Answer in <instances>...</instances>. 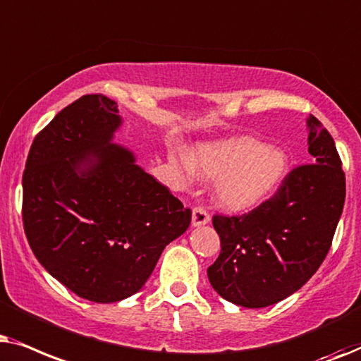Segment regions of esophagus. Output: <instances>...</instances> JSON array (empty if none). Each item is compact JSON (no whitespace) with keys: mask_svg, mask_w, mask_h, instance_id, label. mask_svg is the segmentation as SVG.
Instances as JSON below:
<instances>
[{"mask_svg":"<svg viewBox=\"0 0 361 361\" xmlns=\"http://www.w3.org/2000/svg\"><path fill=\"white\" fill-rule=\"evenodd\" d=\"M209 214L208 211L204 208H201V206H196L193 208V218H191V224L193 226H203V224H208L209 223Z\"/></svg>","mask_w":361,"mask_h":361,"instance_id":"esophagus-1","label":"esophagus"}]
</instances>
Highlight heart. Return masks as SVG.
Listing matches in <instances>:
<instances>
[{"label":"heart","mask_w":361,"mask_h":361,"mask_svg":"<svg viewBox=\"0 0 361 361\" xmlns=\"http://www.w3.org/2000/svg\"><path fill=\"white\" fill-rule=\"evenodd\" d=\"M190 168V163L186 161ZM196 175L219 181L216 203L229 213L251 211L267 200L284 180L287 157L256 138L239 137L198 148Z\"/></svg>","instance_id":"1"}]
</instances>
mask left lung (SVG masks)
Listing matches in <instances>:
<instances>
[{
    "mask_svg": "<svg viewBox=\"0 0 361 361\" xmlns=\"http://www.w3.org/2000/svg\"><path fill=\"white\" fill-rule=\"evenodd\" d=\"M312 161L292 170L276 195L241 216L213 218L221 252L208 267L213 289L233 304L261 309L284 300L317 272L345 203L337 147L314 115L307 118Z\"/></svg>",
    "mask_w": 361,
    "mask_h": 361,
    "instance_id": "1",
    "label": "left lung"
}]
</instances>
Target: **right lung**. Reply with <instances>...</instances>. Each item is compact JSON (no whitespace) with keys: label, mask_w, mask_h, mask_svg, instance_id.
<instances>
[{"label":"right lung","mask_w":361,"mask_h":361,"mask_svg":"<svg viewBox=\"0 0 361 361\" xmlns=\"http://www.w3.org/2000/svg\"><path fill=\"white\" fill-rule=\"evenodd\" d=\"M117 104L82 95L32 142L23 173V224L42 267L82 299L138 292L191 209L115 145Z\"/></svg>","instance_id":"1"}]
</instances>
